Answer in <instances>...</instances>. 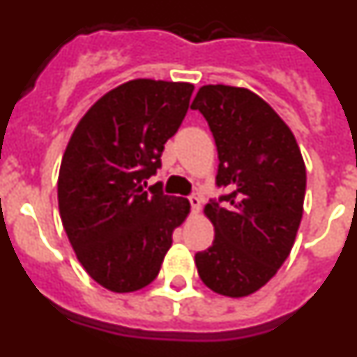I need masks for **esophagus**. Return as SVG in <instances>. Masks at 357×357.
I'll use <instances>...</instances> for the list:
<instances>
[{"instance_id":"obj_1","label":"esophagus","mask_w":357,"mask_h":357,"mask_svg":"<svg viewBox=\"0 0 357 357\" xmlns=\"http://www.w3.org/2000/svg\"><path fill=\"white\" fill-rule=\"evenodd\" d=\"M189 204H191V209H193V213H198L202 207V200L200 197H197V195H191L189 197Z\"/></svg>"}]
</instances>
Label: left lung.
<instances>
[{
	"mask_svg": "<svg viewBox=\"0 0 357 357\" xmlns=\"http://www.w3.org/2000/svg\"><path fill=\"white\" fill-rule=\"evenodd\" d=\"M191 109L209 123L220 159L216 184L229 191L204 209L214 241L195 263L207 288L241 298L288 259L304 213L305 164L288 125L245 87L204 85Z\"/></svg>",
	"mask_w": 357,
	"mask_h": 357,
	"instance_id": "obj_1",
	"label": "left lung"
}]
</instances>
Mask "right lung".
I'll list each match as a JSON object with an SVG mask.
<instances>
[{
    "mask_svg": "<svg viewBox=\"0 0 357 357\" xmlns=\"http://www.w3.org/2000/svg\"><path fill=\"white\" fill-rule=\"evenodd\" d=\"M193 89L188 82H125L85 112L66 146L56 184L62 225L85 272L109 291L150 284L188 218L185 198L144 185Z\"/></svg>",
    "mask_w": 357,
    "mask_h": 357,
    "instance_id": "1",
    "label": "right lung"
}]
</instances>
